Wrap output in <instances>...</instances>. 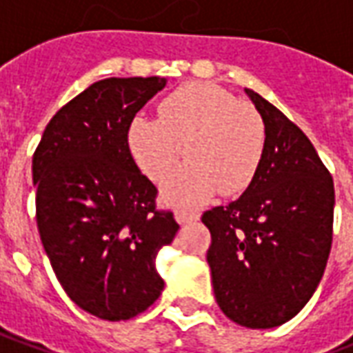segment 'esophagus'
Wrapping results in <instances>:
<instances>
[{
	"mask_svg": "<svg viewBox=\"0 0 353 353\" xmlns=\"http://www.w3.org/2000/svg\"><path fill=\"white\" fill-rule=\"evenodd\" d=\"M176 221L177 223H191V221H196L199 219V214H194V212H189V210H176Z\"/></svg>",
	"mask_w": 353,
	"mask_h": 353,
	"instance_id": "esophagus-1",
	"label": "esophagus"
}]
</instances>
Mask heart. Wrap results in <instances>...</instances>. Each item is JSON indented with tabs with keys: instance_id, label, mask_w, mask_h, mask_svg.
<instances>
[{
	"instance_id": "heart-1",
	"label": "heart",
	"mask_w": 353,
	"mask_h": 353,
	"mask_svg": "<svg viewBox=\"0 0 353 353\" xmlns=\"http://www.w3.org/2000/svg\"><path fill=\"white\" fill-rule=\"evenodd\" d=\"M261 115L212 83H187L159 103V119L136 115L126 128L132 161L151 181H162L181 154L189 159L162 185L174 206H199L217 192L245 191L265 154Z\"/></svg>"
}]
</instances>
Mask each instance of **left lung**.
Listing matches in <instances>:
<instances>
[{
  "label": "left lung",
  "instance_id": "1",
  "mask_svg": "<svg viewBox=\"0 0 353 353\" xmlns=\"http://www.w3.org/2000/svg\"><path fill=\"white\" fill-rule=\"evenodd\" d=\"M265 123V154L244 194L212 208L208 265L215 301L234 323L272 329L295 318L325 270L334 185L304 132L244 88Z\"/></svg>",
  "mask_w": 353,
  "mask_h": 353
}]
</instances>
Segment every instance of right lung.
Instances as JSON below:
<instances>
[{
    "label": "right lung",
    "mask_w": 353,
    "mask_h": 353,
    "mask_svg": "<svg viewBox=\"0 0 353 353\" xmlns=\"http://www.w3.org/2000/svg\"><path fill=\"white\" fill-rule=\"evenodd\" d=\"M164 77H109L50 119L34 153L35 212L60 285L79 308L130 319L161 296L157 255L179 225L126 147V128Z\"/></svg>",
    "instance_id": "1"
}]
</instances>
